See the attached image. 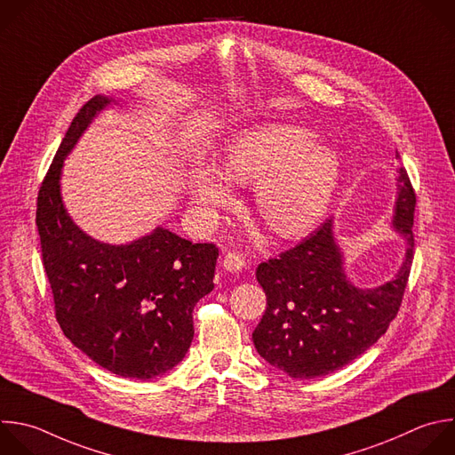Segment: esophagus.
<instances>
[{"label": "esophagus", "instance_id": "34e87169", "mask_svg": "<svg viewBox=\"0 0 455 455\" xmlns=\"http://www.w3.org/2000/svg\"><path fill=\"white\" fill-rule=\"evenodd\" d=\"M223 266H225V269L230 271V273H239V271L244 269L246 260H244V257H243L241 253H237V251H228V253L225 255V259H223Z\"/></svg>", "mask_w": 455, "mask_h": 455}]
</instances>
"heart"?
I'll return each instance as SVG.
<instances>
[{"label":"heart","mask_w":455,"mask_h":455,"mask_svg":"<svg viewBox=\"0 0 455 455\" xmlns=\"http://www.w3.org/2000/svg\"><path fill=\"white\" fill-rule=\"evenodd\" d=\"M316 135L292 124H257L225 144L223 172L200 163L189 177V195L205 228L234 198L232 182L255 184L253 200L262 221L282 237L315 228L338 191L343 163L338 151L315 142Z\"/></svg>","instance_id":"heart-1"}]
</instances>
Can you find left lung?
<instances>
[{
	"instance_id": "left-lung-1",
	"label": "left lung",
	"mask_w": 455,
	"mask_h": 455,
	"mask_svg": "<svg viewBox=\"0 0 455 455\" xmlns=\"http://www.w3.org/2000/svg\"><path fill=\"white\" fill-rule=\"evenodd\" d=\"M396 173L391 227L403 237L405 255L389 282L370 289L350 282L332 220L304 243L259 264L255 276L267 306L251 339L259 355L289 377L315 379L341 370L375 345L395 320L412 264L416 205L402 164Z\"/></svg>"
}]
</instances>
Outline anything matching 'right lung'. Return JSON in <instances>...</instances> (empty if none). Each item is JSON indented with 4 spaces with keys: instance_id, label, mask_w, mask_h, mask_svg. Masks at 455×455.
Here are the masks:
<instances>
[{
    "instance_id": "1",
    "label": "right lung",
    "mask_w": 455,
    "mask_h": 455,
    "mask_svg": "<svg viewBox=\"0 0 455 455\" xmlns=\"http://www.w3.org/2000/svg\"><path fill=\"white\" fill-rule=\"evenodd\" d=\"M110 103L116 101L98 94L75 116L39 189L36 223L66 338L101 368L148 380L186 357L195 336L193 309L214 289L218 248L163 227L108 244L75 225L60 195L64 159Z\"/></svg>"
}]
</instances>
